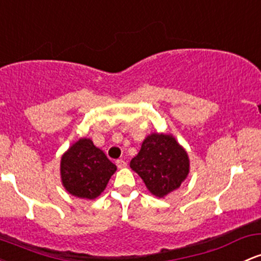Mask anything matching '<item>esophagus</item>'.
Masks as SVG:
<instances>
[{"label": "esophagus", "instance_id": "1", "mask_svg": "<svg viewBox=\"0 0 261 261\" xmlns=\"http://www.w3.org/2000/svg\"><path fill=\"white\" fill-rule=\"evenodd\" d=\"M126 165H127V162H126L125 160H122V159L117 160V161H116V166L119 168H124V167H126Z\"/></svg>", "mask_w": 261, "mask_h": 261}]
</instances>
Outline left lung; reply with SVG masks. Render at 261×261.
<instances>
[{
    "label": "left lung",
    "mask_w": 261,
    "mask_h": 261,
    "mask_svg": "<svg viewBox=\"0 0 261 261\" xmlns=\"http://www.w3.org/2000/svg\"><path fill=\"white\" fill-rule=\"evenodd\" d=\"M130 167L156 197H165L181 186L190 172V160L171 135L152 134L142 142Z\"/></svg>",
    "instance_id": "1"
}]
</instances>
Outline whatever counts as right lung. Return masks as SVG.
I'll return each instance as SVG.
<instances>
[{
	"label": "right lung",
	"instance_id": "right-lung-1",
	"mask_svg": "<svg viewBox=\"0 0 261 261\" xmlns=\"http://www.w3.org/2000/svg\"><path fill=\"white\" fill-rule=\"evenodd\" d=\"M115 171L116 166L89 139H80L62 157L63 185L78 198H96Z\"/></svg>",
	"mask_w": 261,
	"mask_h": 261
}]
</instances>
